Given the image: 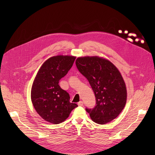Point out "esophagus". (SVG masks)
<instances>
[{"instance_id":"1","label":"esophagus","mask_w":155,"mask_h":155,"mask_svg":"<svg viewBox=\"0 0 155 155\" xmlns=\"http://www.w3.org/2000/svg\"><path fill=\"white\" fill-rule=\"evenodd\" d=\"M83 105V102L82 101H80L78 103V106H82Z\"/></svg>"}]
</instances>
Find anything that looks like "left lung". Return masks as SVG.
<instances>
[{
    "mask_svg": "<svg viewBox=\"0 0 155 155\" xmlns=\"http://www.w3.org/2000/svg\"><path fill=\"white\" fill-rule=\"evenodd\" d=\"M75 64L89 81L96 97L94 108H86L91 120L105 124L115 119L127 99L126 84L119 70L110 61L97 56L79 57Z\"/></svg>",
    "mask_w": 155,
    "mask_h": 155,
    "instance_id": "left-lung-1",
    "label": "left lung"
}]
</instances>
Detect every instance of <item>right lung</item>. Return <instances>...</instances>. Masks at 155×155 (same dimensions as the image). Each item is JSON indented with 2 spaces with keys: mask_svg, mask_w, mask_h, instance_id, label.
<instances>
[{
  "mask_svg": "<svg viewBox=\"0 0 155 155\" xmlns=\"http://www.w3.org/2000/svg\"><path fill=\"white\" fill-rule=\"evenodd\" d=\"M73 56L58 55L43 62L34 80L31 101L37 114L45 121L54 124L67 119L78 107L70 102L68 93L59 85V81L68 74L75 61Z\"/></svg>",
  "mask_w": 155,
  "mask_h": 155,
  "instance_id": "1",
  "label": "right lung"
}]
</instances>
